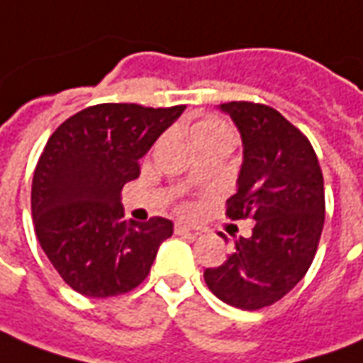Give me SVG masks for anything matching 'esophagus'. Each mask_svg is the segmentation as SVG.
I'll list each match as a JSON object with an SVG mask.
<instances>
[{
	"label": "esophagus",
	"mask_w": 363,
	"mask_h": 363,
	"mask_svg": "<svg viewBox=\"0 0 363 363\" xmlns=\"http://www.w3.org/2000/svg\"><path fill=\"white\" fill-rule=\"evenodd\" d=\"M174 233H177V235H198L192 227L184 225V223H177V225H174Z\"/></svg>",
	"instance_id": "34e87169"
}]
</instances>
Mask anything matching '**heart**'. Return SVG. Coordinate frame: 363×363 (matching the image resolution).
<instances>
[{
    "mask_svg": "<svg viewBox=\"0 0 363 363\" xmlns=\"http://www.w3.org/2000/svg\"><path fill=\"white\" fill-rule=\"evenodd\" d=\"M216 134H230L229 128L223 125L221 121L217 119H203L198 123L192 130V140L203 138V136H216Z\"/></svg>",
    "mask_w": 363,
    "mask_h": 363,
    "instance_id": "1",
    "label": "heart"
}]
</instances>
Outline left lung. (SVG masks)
<instances>
[{
  "mask_svg": "<svg viewBox=\"0 0 363 363\" xmlns=\"http://www.w3.org/2000/svg\"><path fill=\"white\" fill-rule=\"evenodd\" d=\"M219 109L230 115L244 147L227 217L256 223L248 238H236L225 264L203 271V279L225 304L262 310L289 294L310 269L325 221L323 174L310 140L277 109L252 101Z\"/></svg>",
  "mask_w": 363,
  "mask_h": 363,
  "instance_id": "8db88e82",
  "label": "left lung"
}]
</instances>
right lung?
I'll return each instance as SVG.
<instances>
[{"label":"right lung","instance_id":"obj_1","mask_svg":"<svg viewBox=\"0 0 363 363\" xmlns=\"http://www.w3.org/2000/svg\"><path fill=\"white\" fill-rule=\"evenodd\" d=\"M186 106L99 104L61 123L32 179V217L42 250L71 289L119 296L147 277L173 223L127 221L121 190L138 179L140 157Z\"/></svg>","mask_w":363,"mask_h":363}]
</instances>
